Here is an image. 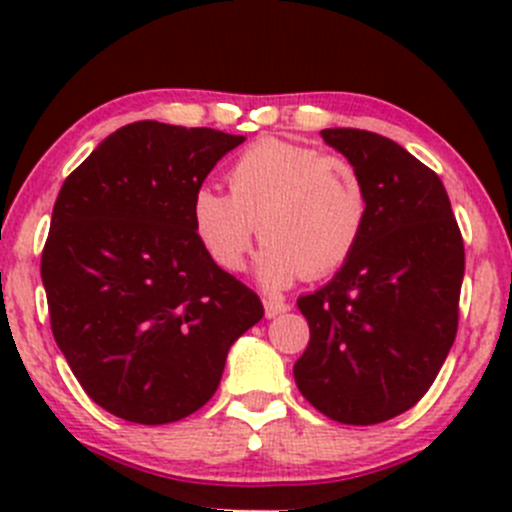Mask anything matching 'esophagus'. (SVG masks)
Returning a JSON list of instances; mask_svg holds the SVG:
<instances>
[{"label": "esophagus", "instance_id": "34e87169", "mask_svg": "<svg viewBox=\"0 0 512 512\" xmlns=\"http://www.w3.org/2000/svg\"><path fill=\"white\" fill-rule=\"evenodd\" d=\"M287 309H289V304L282 302V299H265V314H267V319L280 317V314H285Z\"/></svg>", "mask_w": 512, "mask_h": 512}]
</instances>
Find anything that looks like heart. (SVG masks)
Instances as JSON below:
<instances>
[{
	"instance_id": "obj_1",
	"label": "heart",
	"mask_w": 512,
	"mask_h": 512,
	"mask_svg": "<svg viewBox=\"0 0 512 512\" xmlns=\"http://www.w3.org/2000/svg\"><path fill=\"white\" fill-rule=\"evenodd\" d=\"M227 188L230 195L213 188L195 193V235L215 265L240 272L260 225L267 245L257 275L272 289L337 272L369 218V193L352 160L280 138L245 148L227 170Z\"/></svg>"
}]
</instances>
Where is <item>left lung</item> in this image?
<instances>
[{
	"mask_svg": "<svg viewBox=\"0 0 512 512\" xmlns=\"http://www.w3.org/2000/svg\"><path fill=\"white\" fill-rule=\"evenodd\" d=\"M322 138L364 178L369 218L332 282L297 299L294 381L332 421L371 426L409 411L451 352L466 252L441 178L406 148L359 128Z\"/></svg>",
	"mask_w": 512,
	"mask_h": 512,
	"instance_id": "8db88e82",
	"label": "left lung"
}]
</instances>
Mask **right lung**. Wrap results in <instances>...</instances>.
I'll return each mask as SVG.
<instances>
[{
  "label": "right lung",
  "instance_id": "1",
  "mask_svg": "<svg viewBox=\"0 0 512 512\" xmlns=\"http://www.w3.org/2000/svg\"><path fill=\"white\" fill-rule=\"evenodd\" d=\"M245 136L136 121L59 190L41 255L51 332L86 394L123 421H180L210 401L260 297L215 265L193 198Z\"/></svg>",
  "mask_w": 512,
  "mask_h": 512
}]
</instances>
